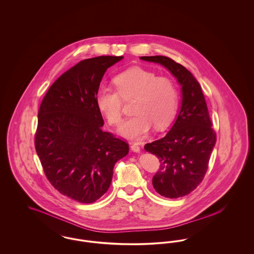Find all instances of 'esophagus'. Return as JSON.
<instances>
[{"label": "esophagus", "mask_w": 254, "mask_h": 254, "mask_svg": "<svg viewBox=\"0 0 254 254\" xmlns=\"http://www.w3.org/2000/svg\"><path fill=\"white\" fill-rule=\"evenodd\" d=\"M131 150H132L133 152L138 153L140 151V147H139L136 143H133V144L131 145Z\"/></svg>", "instance_id": "34e87169"}]
</instances>
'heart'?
<instances>
[{
  "instance_id": "obj_1",
  "label": "heart",
  "mask_w": 254,
  "mask_h": 254,
  "mask_svg": "<svg viewBox=\"0 0 254 254\" xmlns=\"http://www.w3.org/2000/svg\"><path fill=\"white\" fill-rule=\"evenodd\" d=\"M116 90L104 88L96 96V105L108 123L119 126L122 120V99H134L133 117L124 121L119 134L130 139H140L147 135L152 125L161 130L172 120L178 105L174 83L166 77L143 68L132 67L114 78Z\"/></svg>"
}]
</instances>
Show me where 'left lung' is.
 <instances>
[{
  "mask_svg": "<svg viewBox=\"0 0 254 254\" xmlns=\"http://www.w3.org/2000/svg\"><path fill=\"white\" fill-rule=\"evenodd\" d=\"M140 60L167 68L181 85V107L174 124L167 135L146 143L144 149L161 163L152 179L155 190L168 198L182 197L202 181L216 144V133L201 86L188 69L164 56Z\"/></svg>",
  "mask_w": 254,
  "mask_h": 254,
  "instance_id": "left-lung-1",
  "label": "left lung"
}]
</instances>
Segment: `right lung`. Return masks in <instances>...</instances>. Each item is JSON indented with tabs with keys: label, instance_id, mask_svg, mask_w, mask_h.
I'll return each instance as SVG.
<instances>
[{
	"label": "right lung",
	"instance_id": "right-lung-1",
	"mask_svg": "<svg viewBox=\"0 0 254 254\" xmlns=\"http://www.w3.org/2000/svg\"><path fill=\"white\" fill-rule=\"evenodd\" d=\"M122 59L100 56L80 62L56 80L38 111L34 144L45 175L78 202L99 199L111 185L116 163L129 152L125 141L102 131L96 105L105 72Z\"/></svg>",
	"mask_w": 254,
	"mask_h": 254
}]
</instances>
